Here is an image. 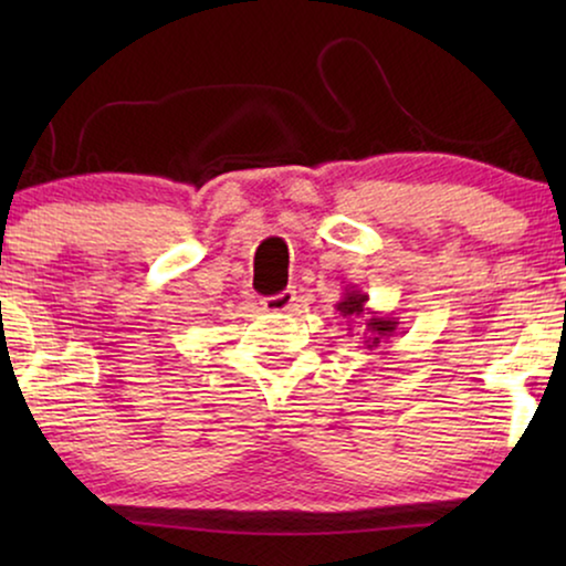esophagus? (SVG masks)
I'll return each mask as SVG.
<instances>
[{"instance_id": "esophagus-1", "label": "esophagus", "mask_w": 566, "mask_h": 566, "mask_svg": "<svg viewBox=\"0 0 566 566\" xmlns=\"http://www.w3.org/2000/svg\"><path fill=\"white\" fill-rule=\"evenodd\" d=\"M293 306H296V291H291V289L281 291L277 296L262 298V312H268V314H289Z\"/></svg>"}]
</instances>
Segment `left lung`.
<instances>
[{
  "label": "left lung",
  "instance_id": "left-lung-1",
  "mask_svg": "<svg viewBox=\"0 0 566 566\" xmlns=\"http://www.w3.org/2000/svg\"><path fill=\"white\" fill-rule=\"evenodd\" d=\"M335 308L345 316V319L350 322L360 319L363 327H366L363 329V345H366L368 350H378L384 339L397 335V327H399L397 316L368 308V296L358 289V285H345L343 298L337 301Z\"/></svg>",
  "mask_w": 566,
  "mask_h": 566
}]
</instances>
